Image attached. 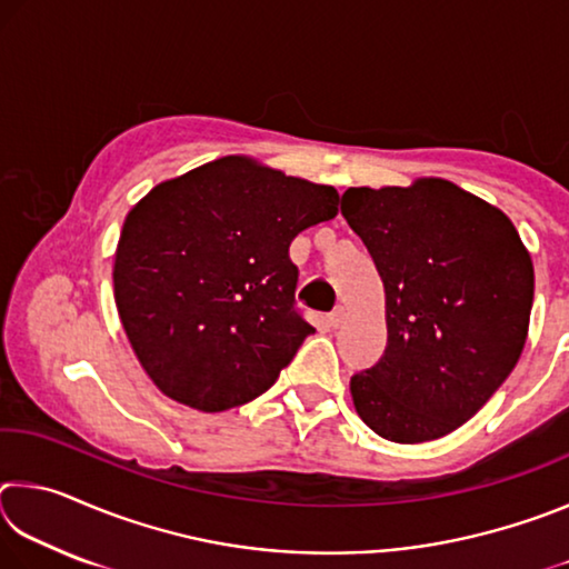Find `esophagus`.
<instances>
[{
	"label": "esophagus",
	"mask_w": 569,
	"mask_h": 569,
	"mask_svg": "<svg viewBox=\"0 0 569 569\" xmlns=\"http://www.w3.org/2000/svg\"><path fill=\"white\" fill-rule=\"evenodd\" d=\"M346 321V308L343 306H336L333 311L329 313V323H331V329H339V326Z\"/></svg>",
	"instance_id": "esophagus-1"
}]
</instances>
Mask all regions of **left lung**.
I'll return each instance as SVG.
<instances>
[{"instance_id": "8db88e82", "label": "left lung", "mask_w": 569, "mask_h": 569, "mask_svg": "<svg viewBox=\"0 0 569 569\" xmlns=\"http://www.w3.org/2000/svg\"><path fill=\"white\" fill-rule=\"evenodd\" d=\"M341 213L387 293V349L351 377L353 407L397 445L447 437L522 356L532 258L502 210L441 178L349 188Z\"/></svg>"}]
</instances>
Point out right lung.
Here are the masks:
<instances>
[{
  "label": "right lung",
  "instance_id": "add662e5",
  "mask_svg": "<svg viewBox=\"0 0 569 569\" xmlns=\"http://www.w3.org/2000/svg\"><path fill=\"white\" fill-rule=\"evenodd\" d=\"M339 213V192L228 156L160 182L124 218L114 303L152 383L226 411L276 383L316 329L296 308L288 246Z\"/></svg>",
  "mask_w": 569,
  "mask_h": 569
}]
</instances>
